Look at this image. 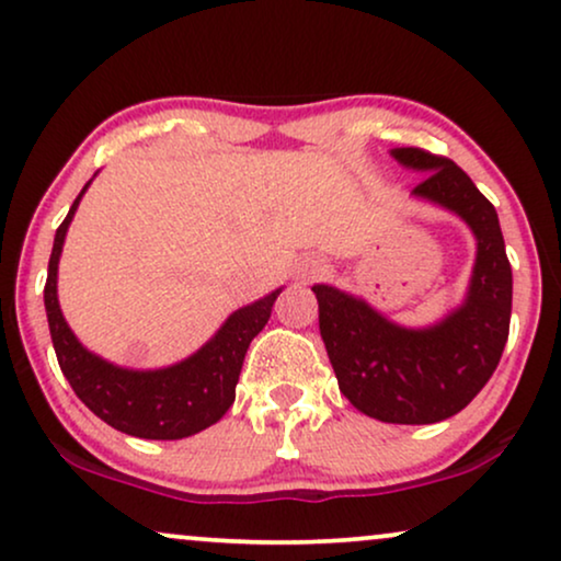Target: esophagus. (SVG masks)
<instances>
[{"mask_svg":"<svg viewBox=\"0 0 561 561\" xmlns=\"http://www.w3.org/2000/svg\"><path fill=\"white\" fill-rule=\"evenodd\" d=\"M322 273H324V263L319 257H304L301 263H298V267H296V278L301 280V283L317 280Z\"/></svg>","mask_w":561,"mask_h":561,"instance_id":"34e87169","label":"esophagus"}]
</instances>
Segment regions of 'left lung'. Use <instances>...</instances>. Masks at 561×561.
I'll use <instances>...</instances> for the list:
<instances>
[{
  "label": "left lung",
  "instance_id": "8db88e82",
  "mask_svg": "<svg viewBox=\"0 0 561 561\" xmlns=\"http://www.w3.org/2000/svg\"><path fill=\"white\" fill-rule=\"evenodd\" d=\"M391 157L427 174L414 198L450 210L474 234L467 298L431 327H402L334 286L311 290L340 391L355 410L381 423L431 425L461 412L497 368L511 330L513 271L497 210L461 167L414 147L391 149Z\"/></svg>",
  "mask_w": 561,
  "mask_h": 561
}]
</instances>
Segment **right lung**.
<instances>
[{"instance_id":"obj_1","label":"right lung","mask_w":561,"mask_h":561,"mask_svg":"<svg viewBox=\"0 0 561 561\" xmlns=\"http://www.w3.org/2000/svg\"><path fill=\"white\" fill-rule=\"evenodd\" d=\"M92 183V180H90ZM87 183L71 203L67 218L56 229L54 250L48 260V278L43 288L48 330L64 376L75 394L115 431L147 440H180L206 431L234 404L239 370L254 334L267 324L273 304L283 288L273 290L250 307L237 309L214 337L191 358L157 370H134L107 363L87 351L71 332L58 307L56 278L58 257L69 224L77 214Z\"/></svg>"}]
</instances>
